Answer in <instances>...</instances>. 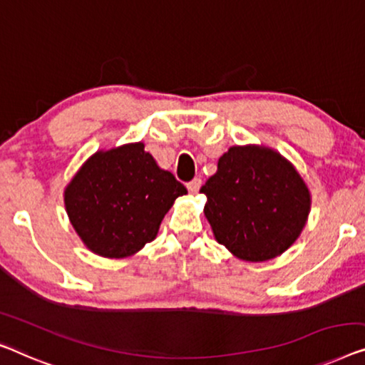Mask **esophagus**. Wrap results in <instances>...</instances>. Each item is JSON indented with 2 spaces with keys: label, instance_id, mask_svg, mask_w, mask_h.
<instances>
[{
  "label": "esophagus",
  "instance_id": "34e87169",
  "mask_svg": "<svg viewBox=\"0 0 365 365\" xmlns=\"http://www.w3.org/2000/svg\"><path fill=\"white\" fill-rule=\"evenodd\" d=\"M200 186H202V181H200L199 178H195V179H192L191 182L187 184V191L191 192V194H197V192H199V189H200Z\"/></svg>",
  "mask_w": 365,
  "mask_h": 365
}]
</instances>
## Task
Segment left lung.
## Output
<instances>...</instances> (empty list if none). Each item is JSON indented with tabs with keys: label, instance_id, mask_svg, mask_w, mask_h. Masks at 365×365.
Returning a JSON list of instances; mask_svg holds the SVG:
<instances>
[{
	"label": "left lung",
	"instance_id": "1",
	"mask_svg": "<svg viewBox=\"0 0 365 365\" xmlns=\"http://www.w3.org/2000/svg\"><path fill=\"white\" fill-rule=\"evenodd\" d=\"M200 192L207 197L204 215L215 240L253 263L287 252L311 210V192L299 171L263 145L230 146Z\"/></svg>",
	"mask_w": 365,
	"mask_h": 365
}]
</instances>
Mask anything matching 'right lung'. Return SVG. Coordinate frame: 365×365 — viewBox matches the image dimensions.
<instances>
[{
  "instance_id": "1",
  "label": "right lung",
  "mask_w": 365,
  "mask_h": 365,
  "mask_svg": "<svg viewBox=\"0 0 365 365\" xmlns=\"http://www.w3.org/2000/svg\"><path fill=\"white\" fill-rule=\"evenodd\" d=\"M187 194L145 143L98 150L64 189L68 220L88 250L126 258L156 239L174 200Z\"/></svg>"
}]
</instances>
